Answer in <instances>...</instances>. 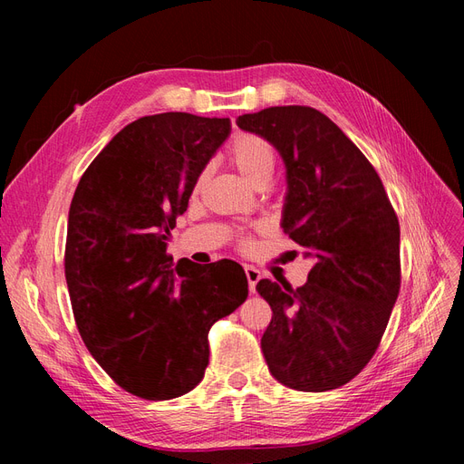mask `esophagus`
Here are the masks:
<instances>
[{"instance_id":"1","label":"esophagus","mask_w":464,"mask_h":464,"mask_svg":"<svg viewBox=\"0 0 464 464\" xmlns=\"http://www.w3.org/2000/svg\"><path fill=\"white\" fill-rule=\"evenodd\" d=\"M246 276H247V285H249V292H256V286H257V283H259V278H261V273H259V269H256V266H251V265H247V266H246Z\"/></svg>"}]
</instances>
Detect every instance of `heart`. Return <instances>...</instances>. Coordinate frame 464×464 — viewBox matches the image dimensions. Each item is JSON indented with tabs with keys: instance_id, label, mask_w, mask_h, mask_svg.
Segmentation results:
<instances>
[{
	"instance_id": "1",
	"label": "heart",
	"mask_w": 464,
	"mask_h": 464,
	"mask_svg": "<svg viewBox=\"0 0 464 464\" xmlns=\"http://www.w3.org/2000/svg\"><path fill=\"white\" fill-rule=\"evenodd\" d=\"M227 159L242 174V178L257 189L269 184L276 168L275 147L265 137L256 133H236L227 147ZM205 179L207 172H203L195 181V191L203 188ZM237 246L247 251L254 247V237L247 232L237 234Z\"/></svg>"
}]
</instances>
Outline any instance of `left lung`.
<instances>
[{"label": "left lung", "instance_id": "1", "mask_svg": "<svg viewBox=\"0 0 464 464\" xmlns=\"http://www.w3.org/2000/svg\"><path fill=\"white\" fill-rule=\"evenodd\" d=\"M236 123L283 157V228L315 261L300 288L257 283L273 310L261 339L265 362L290 389H336L366 368L397 302V213L370 160L319 110L273 106Z\"/></svg>", "mask_w": 464, "mask_h": 464}]
</instances>
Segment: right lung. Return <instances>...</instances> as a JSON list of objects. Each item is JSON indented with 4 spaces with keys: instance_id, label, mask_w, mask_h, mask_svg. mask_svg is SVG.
<instances>
[{
    "instance_id": "1",
    "label": "right lung",
    "mask_w": 464,
    "mask_h": 464,
    "mask_svg": "<svg viewBox=\"0 0 464 464\" xmlns=\"http://www.w3.org/2000/svg\"><path fill=\"white\" fill-rule=\"evenodd\" d=\"M228 133V118H139L91 162L69 207L65 280L77 329L135 397L168 401L198 385L210 327L247 298L237 263L172 266L166 254L195 181Z\"/></svg>"
}]
</instances>
